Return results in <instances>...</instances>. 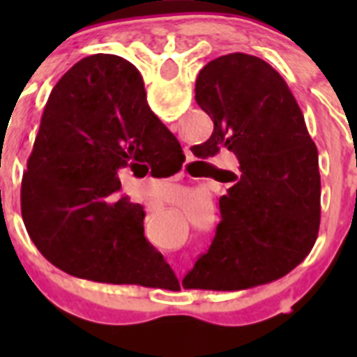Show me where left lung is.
I'll return each mask as SVG.
<instances>
[{
  "mask_svg": "<svg viewBox=\"0 0 357 357\" xmlns=\"http://www.w3.org/2000/svg\"><path fill=\"white\" fill-rule=\"evenodd\" d=\"M195 100L214 130L191 151L209 159L229 150L238 168L216 169L230 184L222 222L182 286L234 291L280 279L311 252L320 227L318 150L301 107L284 78L247 53L204 66Z\"/></svg>",
  "mask_w": 357,
  "mask_h": 357,
  "instance_id": "8db88e82",
  "label": "left lung"
}]
</instances>
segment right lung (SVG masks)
Masks as SVG:
<instances>
[{
  "label": "right lung",
  "mask_w": 357,
  "mask_h": 357,
  "mask_svg": "<svg viewBox=\"0 0 357 357\" xmlns=\"http://www.w3.org/2000/svg\"><path fill=\"white\" fill-rule=\"evenodd\" d=\"M175 135L150 110L139 71L118 55L85 56L56 82L21 184L31 241L56 268L107 284H157L172 268L144 238V211L118 172L181 168Z\"/></svg>",
  "instance_id": "right-lung-1"
}]
</instances>
